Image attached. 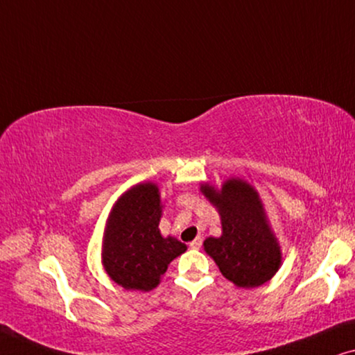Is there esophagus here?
I'll return each mask as SVG.
<instances>
[{"label":"esophagus","instance_id":"esophagus-1","mask_svg":"<svg viewBox=\"0 0 355 355\" xmlns=\"http://www.w3.org/2000/svg\"><path fill=\"white\" fill-rule=\"evenodd\" d=\"M201 246H202V238H194L191 243H189V248L191 249H201Z\"/></svg>","mask_w":355,"mask_h":355}]
</instances>
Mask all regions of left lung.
Wrapping results in <instances>:
<instances>
[{"mask_svg": "<svg viewBox=\"0 0 355 355\" xmlns=\"http://www.w3.org/2000/svg\"><path fill=\"white\" fill-rule=\"evenodd\" d=\"M199 189L220 216L222 234L206 238L202 246L222 275L246 289L270 282L282 267V248L257 189L238 177L220 188L201 183Z\"/></svg>", "mask_w": 355, "mask_h": 355, "instance_id": "obj_1", "label": "left lung"}]
</instances>
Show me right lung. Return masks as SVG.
<instances>
[{"mask_svg":"<svg viewBox=\"0 0 355 355\" xmlns=\"http://www.w3.org/2000/svg\"><path fill=\"white\" fill-rule=\"evenodd\" d=\"M162 207L157 183L143 182L122 193L109 212L101 263L107 277L127 291H151L168 263L188 249L175 236H162Z\"/></svg>","mask_w":355,"mask_h":355,"instance_id":"1","label":"right lung"}]
</instances>
